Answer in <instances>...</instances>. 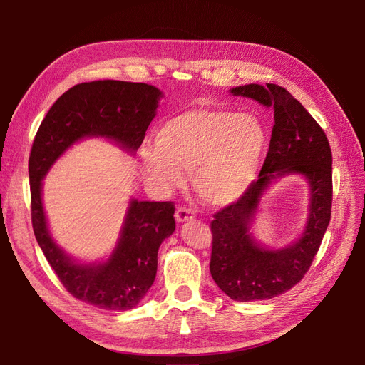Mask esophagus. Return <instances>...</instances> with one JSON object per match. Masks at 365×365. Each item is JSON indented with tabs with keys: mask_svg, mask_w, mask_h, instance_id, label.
Returning a JSON list of instances; mask_svg holds the SVG:
<instances>
[{
	"mask_svg": "<svg viewBox=\"0 0 365 365\" xmlns=\"http://www.w3.org/2000/svg\"><path fill=\"white\" fill-rule=\"evenodd\" d=\"M175 217L180 224H182V222H187V220H192L195 217V213H193V210L187 208V207H178V210H176V213H175Z\"/></svg>",
	"mask_w": 365,
	"mask_h": 365,
	"instance_id": "esophagus-1",
	"label": "esophagus"
}]
</instances>
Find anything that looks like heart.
Segmentation results:
<instances>
[{"mask_svg":"<svg viewBox=\"0 0 365 365\" xmlns=\"http://www.w3.org/2000/svg\"><path fill=\"white\" fill-rule=\"evenodd\" d=\"M157 146L141 150L149 178L161 189L178 187L192 172L193 189L215 207L236 202L256 181L268 132L252 114L231 109L195 108L164 120Z\"/></svg>","mask_w":365,"mask_h":365,"instance_id":"heart-1","label":"heart"}]
</instances>
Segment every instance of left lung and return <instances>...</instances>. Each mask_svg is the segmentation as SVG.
<instances>
[{"mask_svg":"<svg viewBox=\"0 0 365 365\" xmlns=\"http://www.w3.org/2000/svg\"><path fill=\"white\" fill-rule=\"evenodd\" d=\"M231 93L272 108L275 123L259 180L236 202L213 215L210 272L236 302L268 300L304 277L322 245L332 210V152L322 126L284 88L250 83ZM289 173L303 174L312 187L308 224L295 245L267 250L253 242L249 224L269 184Z\"/></svg>","mask_w":365,"mask_h":365,"instance_id":"1","label":"left lung"}]
</instances>
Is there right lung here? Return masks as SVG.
Instances as JSON below:
<instances>
[{
  "label": "right lung",
  "instance_id": "1",
  "mask_svg": "<svg viewBox=\"0 0 365 365\" xmlns=\"http://www.w3.org/2000/svg\"><path fill=\"white\" fill-rule=\"evenodd\" d=\"M161 91L148 83L96 81L63 93L36 132L29 158L31 225L58 279L77 300L106 311H128L148 294L157 275L158 248L175 230L170 201L132 200L117 248L105 263L73 262L51 239L41 190L42 178L73 143L106 137L135 152L155 117Z\"/></svg>",
  "mask_w": 365,
  "mask_h": 365
}]
</instances>
